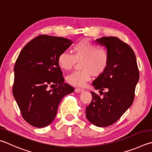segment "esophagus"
Here are the masks:
<instances>
[{
	"instance_id": "1",
	"label": "esophagus",
	"mask_w": 152,
	"mask_h": 152,
	"mask_svg": "<svg viewBox=\"0 0 152 152\" xmlns=\"http://www.w3.org/2000/svg\"><path fill=\"white\" fill-rule=\"evenodd\" d=\"M74 91H75V92H77V93H80V92H84V89H82V88H75V90H74Z\"/></svg>"
}]
</instances>
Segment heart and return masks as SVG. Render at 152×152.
<instances>
[{
  "label": "heart",
  "instance_id": "heart-1",
  "mask_svg": "<svg viewBox=\"0 0 152 152\" xmlns=\"http://www.w3.org/2000/svg\"><path fill=\"white\" fill-rule=\"evenodd\" d=\"M72 52V54L67 52L60 53L57 62L62 70L67 71L74 66L76 62L80 61L79 68L81 70L74 72L66 77L68 83L74 86H83L92 75L100 76L108 64L109 56L106 50L98 48L86 39L77 42Z\"/></svg>",
  "mask_w": 152,
  "mask_h": 152
}]
</instances>
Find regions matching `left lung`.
<instances>
[{
	"instance_id": "8db88e82",
	"label": "left lung",
	"mask_w": 152,
	"mask_h": 152,
	"mask_svg": "<svg viewBox=\"0 0 152 152\" xmlns=\"http://www.w3.org/2000/svg\"><path fill=\"white\" fill-rule=\"evenodd\" d=\"M95 42L106 48L109 62L92 85L100 94L107 91L102 98L91 92L92 100L86 108V115L94 125L107 127L117 122L132 106L140 74L135 53L128 44L114 37H102Z\"/></svg>"
}]
</instances>
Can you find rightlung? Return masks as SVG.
<instances>
[{
	"instance_id": "right-lung-1",
	"label": "right lung",
	"mask_w": 152,
	"mask_h": 152,
	"mask_svg": "<svg viewBox=\"0 0 152 152\" xmlns=\"http://www.w3.org/2000/svg\"><path fill=\"white\" fill-rule=\"evenodd\" d=\"M72 43L63 37L38 36L16 59L13 96L23 118L32 126L40 128L51 124L63 97L74 92L72 86L64 82L57 62L59 54Z\"/></svg>"
}]
</instances>
